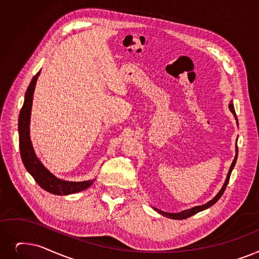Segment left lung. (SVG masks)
I'll return each mask as SVG.
<instances>
[{"instance_id": "8db88e82", "label": "left lung", "mask_w": 259, "mask_h": 259, "mask_svg": "<svg viewBox=\"0 0 259 259\" xmlns=\"http://www.w3.org/2000/svg\"><path fill=\"white\" fill-rule=\"evenodd\" d=\"M229 108H230L231 112L233 113V115H234V117H235L236 121H237V123H238V120H237V117H236L235 109H234V105H233V102H232V100L230 102ZM237 155H238V148H237V141H236V154H235V157H234V160H233V162H232V165H231V167H230V170H229V172H228V176H227L226 181H224V183H223V185H222L221 189L219 190V193H218L215 197H213L211 200H209V201L207 202V203H205V204H203V205L195 206V207H192V208H189V209H185V210H182V211H180V212H166V211H163V210L157 209V208H155V207H152V208H153L155 211L159 212L160 215L165 216V217H167V218L176 219V220H182V219H186V218H188V217H190V216L195 215V213H197V212H199V211H202V210H204V209H206V208L210 207L211 205L215 204L216 202L221 198V196L223 195V193H224V189H226V187H227V185H228V183H229V180H230V177H231V174H232L233 168L235 167L236 161H237Z\"/></svg>"}]
</instances>
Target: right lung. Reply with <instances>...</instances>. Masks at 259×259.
I'll use <instances>...</instances> for the list:
<instances>
[{
  "label": "right lung",
  "instance_id": "add662e5",
  "mask_svg": "<svg viewBox=\"0 0 259 259\" xmlns=\"http://www.w3.org/2000/svg\"><path fill=\"white\" fill-rule=\"evenodd\" d=\"M41 70L33 76L31 79L24 97V104L20 111L19 122H18V131H19V146L21 159L23 162L26 170L29 175L35 179V181L47 192L58 195V196H66L71 194H76L82 192L88 187L91 186L95 179L88 180V181L81 182H73L65 181L58 177H56L53 172H51L48 168L43 165L40 161L38 155L32 147V143L30 141V114H31V106L33 92L37 83V79L40 75Z\"/></svg>",
  "mask_w": 259,
  "mask_h": 259
}]
</instances>
